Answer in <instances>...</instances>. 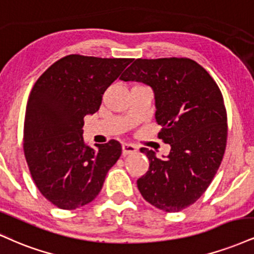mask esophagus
I'll use <instances>...</instances> for the list:
<instances>
[{
	"instance_id": "1",
	"label": "esophagus",
	"mask_w": 254,
	"mask_h": 254,
	"mask_svg": "<svg viewBox=\"0 0 254 254\" xmlns=\"http://www.w3.org/2000/svg\"><path fill=\"white\" fill-rule=\"evenodd\" d=\"M122 149H123V155H130L137 151L136 146L133 144H130V143H124V144L122 145Z\"/></svg>"
}]
</instances>
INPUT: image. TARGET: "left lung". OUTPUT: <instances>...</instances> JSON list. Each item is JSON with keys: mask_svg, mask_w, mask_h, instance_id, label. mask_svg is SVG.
Segmentation results:
<instances>
[{"mask_svg": "<svg viewBox=\"0 0 254 254\" xmlns=\"http://www.w3.org/2000/svg\"><path fill=\"white\" fill-rule=\"evenodd\" d=\"M121 80L140 81L155 93L158 138L170 144L164 160L146 148L149 170L137 180L142 196L164 212H180L209 187L227 143V112L214 79L188 58L133 59Z\"/></svg>", "mask_w": 254, "mask_h": 254, "instance_id": "8db88e82", "label": "left lung"}]
</instances>
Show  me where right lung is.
<instances>
[{"instance_id": "1", "label": "right lung", "mask_w": 254, "mask_h": 254, "mask_svg": "<svg viewBox=\"0 0 254 254\" xmlns=\"http://www.w3.org/2000/svg\"><path fill=\"white\" fill-rule=\"evenodd\" d=\"M132 61L71 54L48 67L30 91L23 127V151L30 175L58 208L90 203L122 155L111 139L90 148L84 117L99 110L103 94Z\"/></svg>"}]
</instances>
